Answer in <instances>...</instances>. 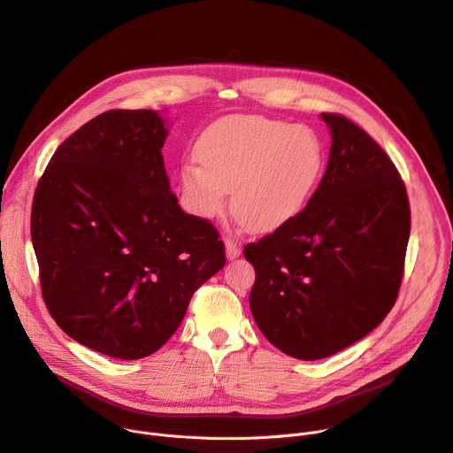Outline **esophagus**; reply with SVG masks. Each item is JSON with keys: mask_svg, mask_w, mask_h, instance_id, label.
<instances>
[{"mask_svg": "<svg viewBox=\"0 0 453 453\" xmlns=\"http://www.w3.org/2000/svg\"><path fill=\"white\" fill-rule=\"evenodd\" d=\"M226 255L229 260H233L240 255V242L236 238H231V236L226 238Z\"/></svg>", "mask_w": 453, "mask_h": 453, "instance_id": "obj_1", "label": "esophagus"}]
</instances>
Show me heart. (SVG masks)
I'll return each instance as SVG.
<instances>
[{
    "instance_id": "obj_1",
    "label": "heart",
    "mask_w": 453,
    "mask_h": 453,
    "mask_svg": "<svg viewBox=\"0 0 453 453\" xmlns=\"http://www.w3.org/2000/svg\"><path fill=\"white\" fill-rule=\"evenodd\" d=\"M198 160L182 167V186L195 213L231 209L250 229L271 233L303 213L326 165L324 145L306 126L262 116H234L209 127L198 142Z\"/></svg>"
}]
</instances>
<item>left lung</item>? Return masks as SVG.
Listing matches in <instances>:
<instances>
[{"mask_svg": "<svg viewBox=\"0 0 453 453\" xmlns=\"http://www.w3.org/2000/svg\"><path fill=\"white\" fill-rule=\"evenodd\" d=\"M320 116L331 149L317 191L296 219L244 248L257 275V326L303 360L335 355L384 320L410 238V202L394 162L346 116Z\"/></svg>", "mask_w": 453, "mask_h": 453, "instance_id": "left-lung-1", "label": "left lung"}]
</instances>
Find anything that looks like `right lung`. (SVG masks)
<instances>
[{"mask_svg":"<svg viewBox=\"0 0 453 453\" xmlns=\"http://www.w3.org/2000/svg\"><path fill=\"white\" fill-rule=\"evenodd\" d=\"M158 112L112 109L56 149L30 213L45 306L80 344L134 360L162 348L224 242L169 189Z\"/></svg>","mask_w":453,"mask_h":453,"instance_id":"add662e5","label":"right lung"}]
</instances>
